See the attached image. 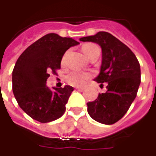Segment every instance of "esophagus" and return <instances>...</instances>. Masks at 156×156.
I'll list each match as a JSON object with an SVG mask.
<instances>
[{"label":"esophagus","mask_w":156,"mask_h":156,"mask_svg":"<svg viewBox=\"0 0 156 156\" xmlns=\"http://www.w3.org/2000/svg\"><path fill=\"white\" fill-rule=\"evenodd\" d=\"M76 89H77L80 91H84L85 89V87H76Z\"/></svg>","instance_id":"34e87169"}]
</instances>
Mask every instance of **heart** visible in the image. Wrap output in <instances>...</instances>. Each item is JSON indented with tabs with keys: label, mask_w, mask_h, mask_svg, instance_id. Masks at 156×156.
Returning <instances> with one entry per match:
<instances>
[{
	"label": "heart",
	"mask_w": 156,
	"mask_h": 156,
	"mask_svg": "<svg viewBox=\"0 0 156 156\" xmlns=\"http://www.w3.org/2000/svg\"><path fill=\"white\" fill-rule=\"evenodd\" d=\"M98 47L94 44H84L82 50L88 58H90L92 54H94L95 50H97ZM66 54L62 59V63L64 64L67 58ZM90 78V74L87 72H72L67 75L66 77V80L68 84H72L73 86H82L87 82V80Z\"/></svg>",
	"instance_id": "b5f03b06"
}]
</instances>
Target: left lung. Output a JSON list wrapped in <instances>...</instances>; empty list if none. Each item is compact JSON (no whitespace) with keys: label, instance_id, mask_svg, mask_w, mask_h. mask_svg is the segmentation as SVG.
I'll return each instance as SVG.
<instances>
[{"label":"left lung","instance_id":"1","mask_svg":"<svg viewBox=\"0 0 156 156\" xmlns=\"http://www.w3.org/2000/svg\"><path fill=\"white\" fill-rule=\"evenodd\" d=\"M80 41L94 42L101 46V70L94 80L107 84L106 93L87 103L88 113L99 123L115 124L125 115L137 96L141 83L138 60L127 45L107 32L82 37Z\"/></svg>","mask_w":156,"mask_h":156}]
</instances>
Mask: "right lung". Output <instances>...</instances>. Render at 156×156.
Instances as JSON below:
<instances>
[{
  "instance_id": "right-lung-1",
  "label": "right lung",
  "mask_w": 156,
  "mask_h": 156,
  "mask_svg": "<svg viewBox=\"0 0 156 156\" xmlns=\"http://www.w3.org/2000/svg\"><path fill=\"white\" fill-rule=\"evenodd\" d=\"M80 43L70 37L47 34L27 47L17 60L12 73L13 93L18 104L29 116L41 123L58 119L64 114L73 87L46 85L49 72L61 68L63 54Z\"/></svg>"
}]
</instances>
